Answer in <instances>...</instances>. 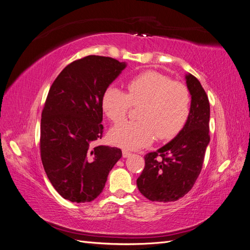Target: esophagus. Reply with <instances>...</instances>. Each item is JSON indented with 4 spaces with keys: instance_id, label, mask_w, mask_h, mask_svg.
<instances>
[{
    "instance_id": "34e87169",
    "label": "esophagus",
    "mask_w": 250,
    "mask_h": 250,
    "mask_svg": "<svg viewBox=\"0 0 250 250\" xmlns=\"http://www.w3.org/2000/svg\"><path fill=\"white\" fill-rule=\"evenodd\" d=\"M122 153H123V157H129L131 155L129 151H127V150H123Z\"/></svg>"
}]
</instances>
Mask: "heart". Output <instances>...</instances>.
I'll return each mask as SVG.
<instances>
[{"instance_id": "1", "label": "heart", "mask_w": 250, "mask_h": 250, "mask_svg": "<svg viewBox=\"0 0 250 250\" xmlns=\"http://www.w3.org/2000/svg\"><path fill=\"white\" fill-rule=\"evenodd\" d=\"M126 87L127 93L111 85L102 96V110L113 123L123 121L132 105L142 106L141 121H126L110 130L113 145L135 150L150 145L156 135L169 140L181 130L191 107V95L185 84L148 71L131 78Z\"/></svg>"}]
</instances>
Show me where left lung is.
Masks as SVG:
<instances>
[{
    "label": "left lung",
    "mask_w": 250,
    "mask_h": 250,
    "mask_svg": "<svg viewBox=\"0 0 250 250\" xmlns=\"http://www.w3.org/2000/svg\"><path fill=\"white\" fill-rule=\"evenodd\" d=\"M191 95L187 122L171 142L145 156L137 180L142 195L151 201H176L191 190L199 176L209 143V102L199 80L186 75Z\"/></svg>",
    "instance_id": "8db88e82"
}]
</instances>
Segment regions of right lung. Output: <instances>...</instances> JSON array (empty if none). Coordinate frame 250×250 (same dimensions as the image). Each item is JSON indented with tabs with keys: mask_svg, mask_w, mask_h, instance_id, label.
Wrapping results in <instances>:
<instances>
[{
	"mask_svg": "<svg viewBox=\"0 0 250 250\" xmlns=\"http://www.w3.org/2000/svg\"><path fill=\"white\" fill-rule=\"evenodd\" d=\"M125 67L117 59L89 55L66 65L50 87L42 112L41 156L64 199L93 201L122 157L119 148L90 144L102 138V96Z\"/></svg>",
	"mask_w": 250,
	"mask_h": 250,
	"instance_id": "right-lung-1",
	"label": "right lung"
}]
</instances>
